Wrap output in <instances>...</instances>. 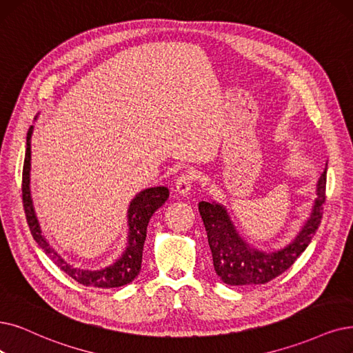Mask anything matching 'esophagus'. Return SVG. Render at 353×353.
<instances>
[{"label":"esophagus","instance_id":"obj_1","mask_svg":"<svg viewBox=\"0 0 353 353\" xmlns=\"http://www.w3.org/2000/svg\"><path fill=\"white\" fill-rule=\"evenodd\" d=\"M192 184V175L190 172L181 174L175 182V192L181 195H187Z\"/></svg>","mask_w":353,"mask_h":353}]
</instances>
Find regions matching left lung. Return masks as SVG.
I'll use <instances>...</instances> for the list:
<instances>
[{
	"label": "left lung",
	"mask_w": 353,
	"mask_h": 353,
	"mask_svg": "<svg viewBox=\"0 0 353 353\" xmlns=\"http://www.w3.org/2000/svg\"><path fill=\"white\" fill-rule=\"evenodd\" d=\"M324 201H326V169L319 179L313 213L304 228L287 248L271 253L252 249L239 236L223 205L201 201L199 210L207 232L216 274L223 283L229 285L266 284L284 274L312 242L321 223Z\"/></svg>",
	"instance_id": "1"
}]
</instances>
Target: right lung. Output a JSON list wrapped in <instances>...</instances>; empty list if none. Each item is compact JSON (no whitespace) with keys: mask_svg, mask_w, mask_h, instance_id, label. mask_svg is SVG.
Returning a JSON list of instances; mask_svg holds the SVG:
<instances>
[{"mask_svg":"<svg viewBox=\"0 0 353 353\" xmlns=\"http://www.w3.org/2000/svg\"><path fill=\"white\" fill-rule=\"evenodd\" d=\"M32 132H33V128H30L29 132H27L21 195H23V207H24L27 224H29L34 241L48 253L50 259L58 265L63 272H66L70 278H74L77 283L82 285L98 287V288H116V287L130 284L140 272V268H142V253H143V245L146 241V229H148L149 220L154 214V211H157L161 205H163L165 201L168 200L169 196L168 188L166 187L148 188L134 196V200L130 203L129 214H128L129 228H130L129 246L114 265H111L101 271H83V270H79V268L70 266L58 255V253L54 252V249L50 248L43 233L40 230V225L34 214V208L32 203V196H30Z\"/></svg>","mask_w":353,"mask_h":353,"instance_id":"add662e5","label":"right lung"}]
</instances>
